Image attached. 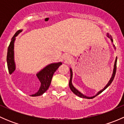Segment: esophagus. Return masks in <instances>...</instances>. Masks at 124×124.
Returning <instances> with one entry per match:
<instances>
[{"instance_id":"esophagus-1","label":"esophagus","mask_w":124,"mask_h":124,"mask_svg":"<svg viewBox=\"0 0 124 124\" xmlns=\"http://www.w3.org/2000/svg\"><path fill=\"white\" fill-rule=\"evenodd\" d=\"M63 59H64L65 61H67V62H69V61H71V56L69 54L64 55V56H63Z\"/></svg>"}]
</instances>
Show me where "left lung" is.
<instances>
[{
  "mask_svg": "<svg viewBox=\"0 0 124 124\" xmlns=\"http://www.w3.org/2000/svg\"><path fill=\"white\" fill-rule=\"evenodd\" d=\"M107 37H108L109 38H110L111 39V41H112V42H113V39H112V37H111V35H109V34L108 33H107ZM113 46L115 47V46L113 45ZM116 62H117V57L115 59V64H114V68H113V74H112V77H111V78L110 79L109 82H108V83L107 84V85L105 86L104 87V89H102V90H101L100 91H99V92H98V93H97V94L95 95V96H93V97H87V96L85 95L82 94V93H81L80 92H79V91H78L77 89H76V88H75L74 87L73 85H72V70H71V68H70V74H71V76H70V82H69V86H70V89L71 90V91H72V92H73L74 94H76V95L78 96L79 97H81V98H87V99H92V98H93L94 97H95L96 96H97L98 95H99L100 93H101V92H103L104 91L105 89H106L107 87H108V86H110V85L112 83V82H113V79H114V77L115 76V74H116Z\"/></svg>",
  "mask_w": 124,
  "mask_h": 124,
  "instance_id": "obj_1",
  "label": "left lung"
}]
</instances>
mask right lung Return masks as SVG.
<instances>
[{
  "label": "right lung",
  "mask_w": 124,
  "mask_h": 124,
  "mask_svg": "<svg viewBox=\"0 0 124 124\" xmlns=\"http://www.w3.org/2000/svg\"><path fill=\"white\" fill-rule=\"evenodd\" d=\"M22 31V30H18V31H17V32L12 37V40L9 45L7 61L9 74H12V72H14V71L16 70V64H15L14 59V43L15 39H16V37ZM62 64V62L51 63L45 67L41 71H40L38 74H37V77L41 82V86H40L38 92L35 94L32 95H31L32 97H37V96L41 95L48 89L50 85L52 77H53L54 72L59 68V67Z\"/></svg>",
  "instance_id": "1"
}]
</instances>
